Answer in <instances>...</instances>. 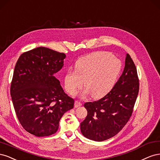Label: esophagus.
I'll list each match as a JSON object with an SVG mask.
<instances>
[{"instance_id":"esophagus-1","label":"esophagus","mask_w":160,"mask_h":160,"mask_svg":"<svg viewBox=\"0 0 160 160\" xmlns=\"http://www.w3.org/2000/svg\"><path fill=\"white\" fill-rule=\"evenodd\" d=\"M81 106H82L81 102H80L78 101H75V102H74V107L75 108H78V107H80Z\"/></svg>"}]
</instances>
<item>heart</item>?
Wrapping results in <instances>:
<instances>
[{"label": "heart", "mask_w": 160, "mask_h": 160, "mask_svg": "<svg viewBox=\"0 0 160 160\" xmlns=\"http://www.w3.org/2000/svg\"><path fill=\"white\" fill-rule=\"evenodd\" d=\"M122 69L121 61L108 52H97L76 62L75 70H68L64 77L66 90L74 95L85 84L83 95H105L114 85ZM85 83H84V82Z\"/></svg>", "instance_id": "1"}]
</instances>
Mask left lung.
Segmentation results:
<instances>
[{
	"label": "left lung",
	"mask_w": 160,
	"mask_h": 160,
	"mask_svg": "<svg viewBox=\"0 0 160 160\" xmlns=\"http://www.w3.org/2000/svg\"><path fill=\"white\" fill-rule=\"evenodd\" d=\"M138 92L136 67L126 54L124 69L112 90L99 100L84 104L88 115L80 123L82 135L96 142L116 136L131 117Z\"/></svg>",
	"instance_id": "8db88e82"
}]
</instances>
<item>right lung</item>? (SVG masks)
Returning <instances> with one entry per match:
<instances>
[{
  "instance_id": "obj_1",
  "label": "right lung",
  "mask_w": 160,
  "mask_h": 160,
  "mask_svg": "<svg viewBox=\"0 0 160 160\" xmlns=\"http://www.w3.org/2000/svg\"><path fill=\"white\" fill-rule=\"evenodd\" d=\"M66 54L45 47L20 55L15 65L11 96L18 119L26 131L38 137L56 133L74 99L67 95L54 74Z\"/></svg>"
}]
</instances>
